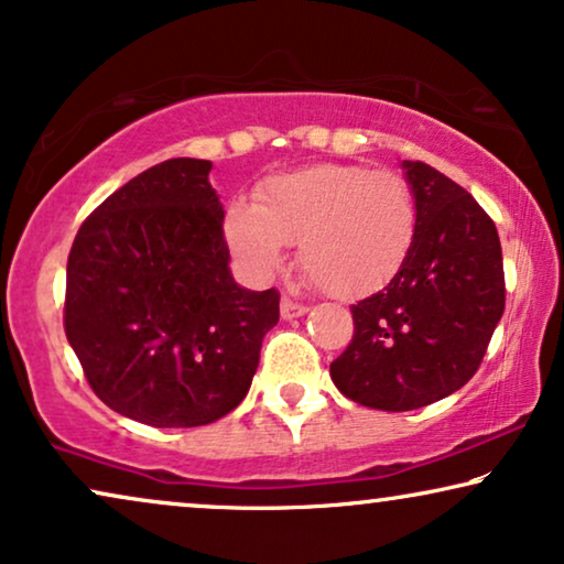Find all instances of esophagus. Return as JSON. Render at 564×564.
<instances>
[{"instance_id": "obj_1", "label": "esophagus", "mask_w": 564, "mask_h": 564, "mask_svg": "<svg viewBox=\"0 0 564 564\" xmlns=\"http://www.w3.org/2000/svg\"><path fill=\"white\" fill-rule=\"evenodd\" d=\"M280 313H282L284 321H295V318H300V315L307 313V305L295 303V300H290V297H282Z\"/></svg>"}]
</instances>
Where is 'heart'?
<instances>
[{"mask_svg":"<svg viewBox=\"0 0 564 564\" xmlns=\"http://www.w3.org/2000/svg\"><path fill=\"white\" fill-rule=\"evenodd\" d=\"M413 192L395 172L315 164L267 180L257 199L226 210V241L246 272L267 280L300 246V267L330 295L354 300L395 280L415 241Z\"/></svg>","mask_w":564,"mask_h":564,"instance_id":"b5f03b06","label":"heart"}]
</instances>
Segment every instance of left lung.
<instances>
[{
    "instance_id": "obj_1",
    "label": "left lung",
    "mask_w": 564,
    "mask_h": 564,
    "mask_svg": "<svg viewBox=\"0 0 564 564\" xmlns=\"http://www.w3.org/2000/svg\"><path fill=\"white\" fill-rule=\"evenodd\" d=\"M419 226L388 288L351 305L354 338L330 380L377 411L431 405L477 372L506 307L496 223L449 176L403 161Z\"/></svg>"
}]
</instances>
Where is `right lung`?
<instances>
[{
	"mask_svg": "<svg viewBox=\"0 0 564 564\" xmlns=\"http://www.w3.org/2000/svg\"><path fill=\"white\" fill-rule=\"evenodd\" d=\"M210 169H145L82 223L68 253V344L97 398L145 426H205L234 411L280 321V292L230 274Z\"/></svg>",
	"mask_w": 564,
	"mask_h": 564,
	"instance_id": "obj_1",
	"label": "right lung"
}]
</instances>
